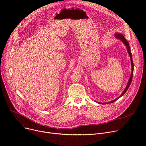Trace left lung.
Returning a JSON list of instances; mask_svg holds the SVG:
<instances>
[{
  "mask_svg": "<svg viewBox=\"0 0 146 146\" xmlns=\"http://www.w3.org/2000/svg\"><path fill=\"white\" fill-rule=\"evenodd\" d=\"M115 37H117V38L120 39V40L122 41V42L125 45V46H126V47H127L128 53V54H129V56H130V58H131V66H132V73H131V76H130V78H129V80H128V83H127V85L125 88V90H123V91L122 92V93L120 95V96H119L117 98L115 99L114 100H113L110 101V102H109L100 103V102H97V103H99V104H102V105H103V104H107V103H113V102L116 101L117 100H118V99L119 98H121L122 96H123V95L125 94V92H127V91L128 90V89L129 88V86H130V85H131V83L132 80L133 74V60H132V53H131V49H130V47H129V43H128V41H127L125 38L124 36H123L122 35H121V33H116L115 34Z\"/></svg>",
  "mask_w": 146,
  "mask_h": 146,
  "instance_id": "obj_1",
  "label": "left lung"
}]
</instances>
